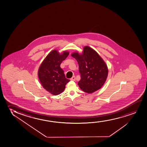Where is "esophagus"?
Segmentation results:
<instances>
[{"label": "esophagus", "mask_w": 147, "mask_h": 147, "mask_svg": "<svg viewBox=\"0 0 147 147\" xmlns=\"http://www.w3.org/2000/svg\"><path fill=\"white\" fill-rule=\"evenodd\" d=\"M75 79H76V78H75V76H73L71 78L70 80H71V81H75Z\"/></svg>", "instance_id": "34e87169"}]
</instances>
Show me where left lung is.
I'll list each match as a JSON object with an SVG mask.
<instances>
[{"instance_id": "1", "label": "left lung", "mask_w": 147, "mask_h": 147, "mask_svg": "<svg viewBox=\"0 0 147 147\" xmlns=\"http://www.w3.org/2000/svg\"><path fill=\"white\" fill-rule=\"evenodd\" d=\"M78 63L81 80L78 83L82 91L91 94L103 86L108 75V69L105 61L95 50L84 46L81 54H71Z\"/></svg>"}]
</instances>
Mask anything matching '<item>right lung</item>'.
Masks as SVG:
<instances>
[{
    "label": "right lung",
    "instance_id": "right-lung-1",
    "mask_svg": "<svg viewBox=\"0 0 147 147\" xmlns=\"http://www.w3.org/2000/svg\"><path fill=\"white\" fill-rule=\"evenodd\" d=\"M66 51L60 53L53 50L44 59L38 71V76L43 87L53 95L62 93L65 86L70 81L66 78L60 64L68 56Z\"/></svg>",
    "mask_w": 147,
    "mask_h": 147
}]
</instances>
